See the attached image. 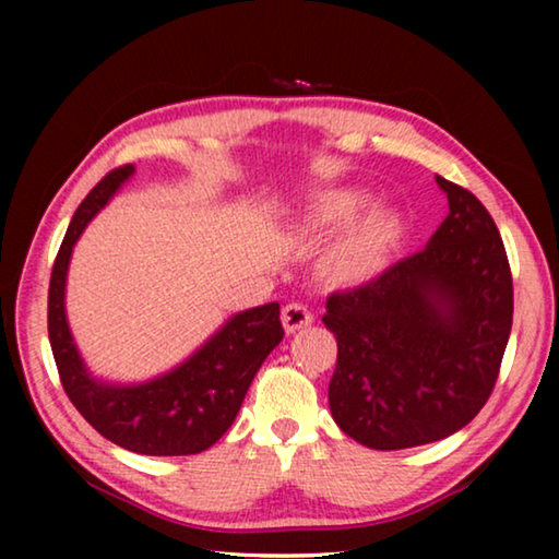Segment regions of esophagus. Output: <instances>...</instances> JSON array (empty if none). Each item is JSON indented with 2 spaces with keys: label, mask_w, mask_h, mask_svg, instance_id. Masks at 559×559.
I'll use <instances>...</instances> for the list:
<instances>
[{
  "label": "esophagus",
  "mask_w": 559,
  "mask_h": 559,
  "mask_svg": "<svg viewBox=\"0 0 559 559\" xmlns=\"http://www.w3.org/2000/svg\"><path fill=\"white\" fill-rule=\"evenodd\" d=\"M281 318H283V328H286V333H298V330L313 323V313H310L308 306H302V302H288V306L283 308Z\"/></svg>",
  "instance_id": "obj_1"
}]
</instances>
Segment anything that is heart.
Wrapping results in <instances>:
<instances>
[{"mask_svg":"<svg viewBox=\"0 0 559 559\" xmlns=\"http://www.w3.org/2000/svg\"><path fill=\"white\" fill-rule=\"evenodd\" d=\"M365 194L359 192H330L320 197L308 214V226L313 231H333L357 219L365 210ZM400 234V222L390 212H374L349 231L330 257V273L340 281H365L380 271L386 251Z\"/></svg>","mask_w":559,"mask_h":559,"instance_id":"obj_1","label":"heart"}]
</instances>
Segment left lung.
I'll use <instances>...</instances> for the list:
<instances>
[{"mask_svg": "<svg viewBox=\"0 0 559 559\" xmlns=\"http://www.w3.org/2000/svg\"><path fill=\"white\" fill-rule=\"evenodd\" d=\"M449 216L427 249L328 298L337 340L330 412L367 449H412L466 427L493 392L513 328V273L493 216L437 177Z\"/></svg>", "mask_w": 559, "mask_h": 559, "instance_id": "obj_1", "label": "left lung"}]
</instances>
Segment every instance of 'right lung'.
Listing matches in <instances>:
<instances>
[{
	"instance_id": "1",
	"label": "right lung",
	"mask_w": 559,
	"mask_h": 559,
	"mask_svg": "<svg viewBox=\"0 0 559 559\" xmlns=\"http://www.w3.org/2000/svg\"><path fill=\"white\" fill-rule=\"evenodd\" d=\"M130 175L132 165L110 169L73 214L51 269L49 343L66 396L100 437L145 456H189L210 449L234 424L253 374L283 340L281 306L234 316L200 353L153 382L112 386L93 380L66 323V271L86 224Z\"/></svg>"
}]
</instances>
